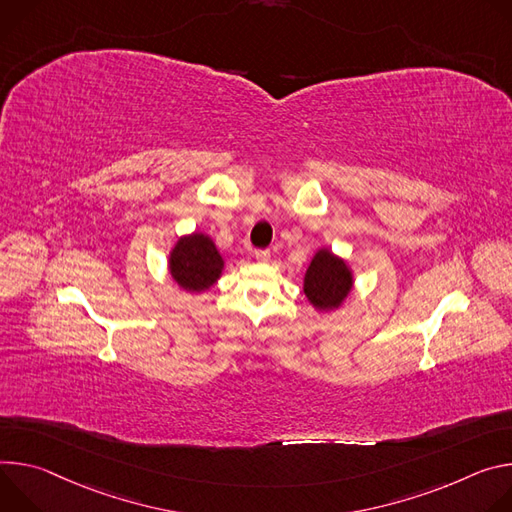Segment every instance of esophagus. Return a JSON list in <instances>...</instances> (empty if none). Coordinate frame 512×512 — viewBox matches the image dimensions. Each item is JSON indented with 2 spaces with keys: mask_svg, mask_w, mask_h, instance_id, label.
Wrapping results in <instances>:
<instances>
[{
  "mask_svg": "<svg viewBox=\"0 0 512 512\" xmlns=\"http://www.w3.org/2000/svg\"><path fill=\"white\" fill-rule=\"evenodd\" d=\"M254 258L264 264V262L270 260V250H256V252H254Z\"/></svg>",
  "mask_w": 512,
  "mask_h": 512,
  "instance_id": "obj_1",
  "label": "esophagus"
}]
</instances>
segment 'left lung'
Listing matches in <instances>:
<instances>
[{
  "instance_id": "8db88e82",
  "label": "left lung",
  "mask_w": 512,
  "mask_h": 512,
  "mask_svg": "<svg viewBox=\"0 0 512 512\" xmlns=\"http://www.w3.org/2000/svg\"><path fill=\"white\" fill-rule=\"evenodd\" d=\"M354 291V272L342 256L329 248H319L303 276V293L319 313L342 309Z\"/></svg>"
}]
</instances>
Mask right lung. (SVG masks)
<instances>
[{
    "label": "right lung",
    "mask_w": 512,
    "mask_h": 512,
    "mask_svg": "<svg viewBox=\"0 0 512 512\" xmlns=\"http://www.w3.org/2000/svg\"><path fill=\"white\" fill-rule=\"evenodd\" d=\"M166 268L181 291L201 295L221 278L225 260L207 234L193 232L177 238L168 252Z\"/></svg>",
    "instance_id": "right-lung-1"
}]
</instances>
